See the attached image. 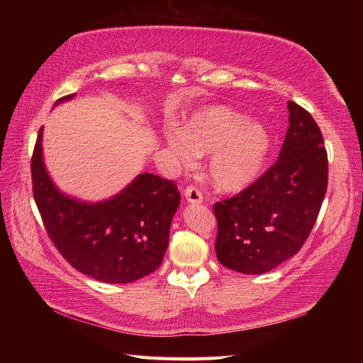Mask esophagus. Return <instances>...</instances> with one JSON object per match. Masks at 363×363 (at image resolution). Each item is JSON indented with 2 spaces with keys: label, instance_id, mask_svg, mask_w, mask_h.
I'll use <instances>...</instances> for the list:
<instances>
[{
  "label": "esophagus",
  "instance_id": "esophagus-1",
  "mask_svg": "<svg viewBox=\"0 0 363 363\" xmlns=\"http://www.w3.org/2000/svg\"><path fill=\"white\" fill-rule=\"evenodd\" d=\"M184 196L189 203H201L203 201V194L196 185H186V188L184 189Z\"/></svg>",
  "mask_w": 363,
  "mask_h": 363
}]
</instances>
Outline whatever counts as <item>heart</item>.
<instances>
[{"label":"heart","mask_w":363,"mask_h":363,"mask_svg":"<svg viewBox=\"0 0 363 363\" xmlns=\"http://www.w3.org/2000/svg\"><path fill=\"white\" fill-rule=\"evenodd\" d=\"M172 152L182 164L208 155L207 177L220 191H240L262 172L271 147L269 132L226 106L201 108L182 130L166 132Z\"/></svg>","instance_id":"obj_1"}]
</instances>
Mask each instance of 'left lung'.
Instances as JSON below:
<instances>
[{
    "label": "left lung",
    "instance_id": "8db88e82",
    "mask_svg": "<svg viewBox=\"0 0 363 363\" xmlns=\"http://www.w3.org/2000/svg\"><path fill=\"white\" fill-rule=\"evenodd\" d=\"M289 110L278 160L237 196L213 204L218 260L240 274H264L298 253L327 193L322 132L306 108L289 101Z\"/></svg>",
    "mask_w": 363,
    "mask_h": 363
}]
</instances>
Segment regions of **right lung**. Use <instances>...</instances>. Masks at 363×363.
I'll list each match as a JSON object with an SVG mask.
<instances>
[{"label":"right lung","mask_w":363,"mask_h":363,"mask_svg":"<svg viewBox=\"0 0 363 363\" xmlns=\"http://www.w3.org/2000/svg\"><path fill=\"white\" fill-rule=\"evenodd\" d=\"M72 97L66 95L57 103ZM41 138L43 128L30 159L32 191L55 249L74 269L103 282L128 284L155 272L181 201L175 181L141 174L116 197L81 203L57 191L50 181Z\"/></svg>","instance_id":"add662e5"}]
</instances>
